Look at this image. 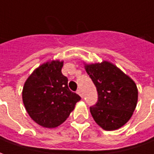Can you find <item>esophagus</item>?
I'll list each match as a JSON object with an SVG mask.
<instances>
[{"label":"esophagus","instance_id":"34e87169","mask_svg":"<svg viewBox=\"0 0 154 154\" xmlns=\"http://www.w3.org/2000/svg\"><path fill=\"white\" fill-rule=\"evenodd\" d=\"M77 94H79V95H80V97H82V98H83V94H82V90H81L80 88H78V89H77Z\"/></svg>","mask_w":154,"mask_h":154}]
</instances>
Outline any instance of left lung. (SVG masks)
Here are the masks:
<instances>
[{"mask_svg": "<svg viewBox=\"0 0 154 154\" xmlns=\"http://www.w3.org/2000/svg\"><path fill=\"white\" fill-rule=\"evenodd\" d=\"M86 71L97 91V102L90 107L93 119L107 131L121 128L137 105L136 84L110 62L87 65Z\"/></svg>", "mask_w": 154, "mask_h": 154, "instance_id": "1", "label": "left lung"}]
</instances>
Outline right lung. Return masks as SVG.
Here are the masks:
<instances>
[{
  "label": "right lung",
  "instance_id": "add662e5",
  "mask_svg": "<svg viewBox=\"0 0 154 154\" xmlns=\"http://www.w3.org/2000/svg\"><path fill=\"white\" fill-rule=\"evenodd\" d=\"M63 62L40 66L25 82L22 99L30 117L44 128H56L69 117L81 97L68 88L62 73Z\"/></svg>",
  "mask_w": 154,
  "mask_h": 154
}]
</instances>
